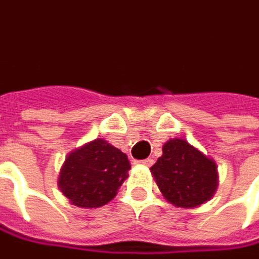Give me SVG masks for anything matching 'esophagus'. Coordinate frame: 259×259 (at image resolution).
Masks as SVG:
<instances>
[{
  "label": "esophagus",
  "instance_id": "34e87169",
  "mask_svg": "<svg viewBox=\"0 0 259 259\" xmlns=\"http://www.w3.org/2000/svg\"><path fill=\"white\" fill-rule=\"evenodd\" d=\"M141 165H145V167H151L152 164H154V160L152 158H146V160H141V161H138Z\"/></svg>",
  "mask_w": 259,
  "mask_h": 259
}]
</instances>
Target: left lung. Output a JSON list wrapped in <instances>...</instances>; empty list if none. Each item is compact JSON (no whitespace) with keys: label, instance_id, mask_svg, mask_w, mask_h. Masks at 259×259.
<instances>
[{"label":"left lung","instance_id":"obj_1","mask_svg":"<svg viewBox=\"0 0 259 259\" xmlns=\"http://www.w3.org/2000/svg\"><path fill=\"white\" fill-rule=\"evenodd\" d=\"M151 171L165 199L182 208L204 204L219 185L215 162L183 139L164 145L162 155Z\"/></svg>","mask_w":259,"mask_h":259}]
</instances>
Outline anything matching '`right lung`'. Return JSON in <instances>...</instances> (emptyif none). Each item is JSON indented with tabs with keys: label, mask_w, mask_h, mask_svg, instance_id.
<instances>
[{
	"label": "right lung",
	"mask_w": 259,
	"mask_h": 259,
	"mask_svg": "<svg viewBox=\"0 0 259 259\" xmlns=\"http://www.w3.org/2000/svg\"><path fill=\"white\" fill-rule=\"evenodd\" d=\"M129 170L124 152L104 139H95L66 158L58 186L73 205L98 208L114 198Z\"/></svg>",
	"instance_id": "obj_1"
}]
</instances>
